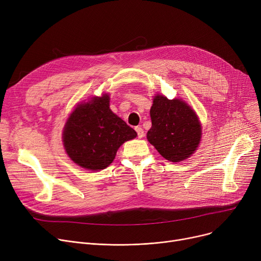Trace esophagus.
Segmentation results:
<instances>
[{
	"label": "esophagus",
	"instance_id": "esophagus-1",
	"mask_svg": "<svg viewBox=\"0 0 261 261\" xmlns=\"http://www.w3.org/2000/svg\"><path fill=\"white\" fill-rule=\"evenodd\" d=\"M135 131H136V133H138V136H139L140 139L144 138L145 133H144V129H143L142 127H136V128H135Z\"/></svg>",
	"mask_w": 261,
	"mask_h": 261
}]
</instances>
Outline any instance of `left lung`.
I'll return each instance as SVG.
<instances>
[{"label": "left lung", "instance_id": "8db88e82", "mask_svg": "<svg viewBox=\"0 0 261 261\" xmlns=\"http://www.w3.org/2000/svg\"><path fill=\"white\" fill-rule=\"evenodd\" d=\"M152 126L148 142L166 160L176 163L188 159L197 150L202 135L201 122L185 101L168 99L158 94L150 109Z\"/></svg>", "mask_w": 261, "mask_h": 261}]
</instances>
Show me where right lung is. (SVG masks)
Returning <instances> with one entry per match:
<instances>
[{"label":"right lung","instance_id":"obj_1","mask_svg":"<svg viewBox=\"0 0 261 261\" xmlns=\"http://www.w3.org/2000/svg\"><path fill=\"white\" fill-rule=\"evenodd\" d=\"M136 133L110 109V97H92L80 102L67 118L62 141L67 155L78 166L97 171L115 159L118 148Z\"/></svg>","mask_w":261,"mask_h":261}]
</instances>
